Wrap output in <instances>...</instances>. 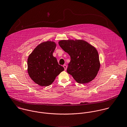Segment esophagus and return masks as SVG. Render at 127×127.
I'll list each match as a JSON object with an SVG mask.
<instances>
[{"mask_svg":"<svg viewBox=\"0 0 127 127\" xmlns=\"http://www.w3.org/2000/svg\"><path fill=\"white\" fill-rule=\"evenodd\" d=\"M63 67H64V68L65 70H67V66H66V65H63Z\"/></svg>","mask_w":127,"mask_h":127,"instance_id":"1","label":"esophagus"}]
</instances>
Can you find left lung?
I'll list each match as a JSON object with an SVG mask.
<instances>
[{"label": "left lung", "mask_w": 127, "mask_h": 127, "mask_svg": "<svg viewBox=\"0 0 127 127\" xmlns=\"http://www.w3.org/2000/svg\"><path fill=\"white\" fill-rule=\"evenodd\" d=\"M58 44L70 56L67 71L77 83L86 84L95 79L100 63L94 46L82 39L61 40Z\"/></svg>", "instance_id": "obj_1"}]
</instances>
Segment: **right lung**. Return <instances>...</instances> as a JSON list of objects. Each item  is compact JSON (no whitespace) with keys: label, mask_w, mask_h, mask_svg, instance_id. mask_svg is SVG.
I'll return each mask as SVG.
<instances>
[{"label":"right lung","mask_w":127,"mask_h":127,"mask_svg":"<svg viewBox=\"0 0 127 127\" xmlns=\"http://www.w3.org/2000/svg\"><path fill=\"white\" fill-rule=\"evenodd\" d=\"M57 44L47 41L37 45L30 54L27 60V70L31 78L40 86H48L57 76L64 70L59 65L53 53Z\"/></svg>","instance_id":"1"}]
</instances>
